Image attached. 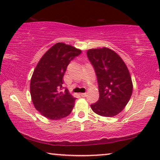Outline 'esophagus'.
<instances>
[{
    "instance_id": "esophagus-1",
    "label": "esophagus",
    "mask_w": 160,
    "mask_h": 160,
    "mask_svg": "<svg viewBox=\"0 0 160 160\" xmlns=\"http://www.w3.org/2000/svg\"><path fill=\"white\" fill-rule=\"evenodd\" d=\"M80 95L82 96V97H86L87 95V93H81Z\"/></svg>"
}]
</instances>
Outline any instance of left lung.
<instances>
[{"label":"left lung","mask_w":160,"mask_h":160,"mask_svg":"<svg viewBox=\"0 0 160 160\" xmlns=\"http://www.w3.org/2000/svg\"><path fill=\"white\" fill-rule=\"evenodd\" d=\"M98 78L99 100L91 105L97 114L106 117L123 110L132 93V82L128 67L114 51L108 48L92 49L87 52Z\"/></svg>","instance_id":"left-lung-1"}]
</instances>
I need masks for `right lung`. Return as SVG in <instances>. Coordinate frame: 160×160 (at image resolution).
Listing matches in <instances>:
<instances>
[{
	"label": "right lung",
	"mask_w": 160,
	"mask_h": 160,
	"mask_svg": "<svg viewBox=\"0 0 160 160\" xmlns=\"http://www.w3.org/2000/svg\"><path fill=\"white\" fill-rule=\"evenodd\" d=\"M80 49L57 43L39 60L30 80V95L35 108L48 119L58 120L71 113L76 98L63 89V76L70 62Z\"/></svg>",
	"instance_id": "add662e5"
}]
</instances>
